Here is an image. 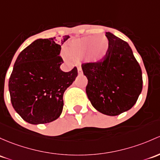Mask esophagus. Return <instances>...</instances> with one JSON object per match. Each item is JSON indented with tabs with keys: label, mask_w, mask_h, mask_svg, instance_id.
<instances>
[{
	"label": "esophagus",
	"mask_w": 160,
	"mask_h": 160,
	"mask_svg": "<svg viewBox=\"0 0 160 160\" xmlns=\"http://www.w3.org/2000/svg\"><path fill=\"white\" fill-rule=\"evenodd\" d=\"M77 71H78V73H80V74H81V73H83V71H82V68L80 67H77Z\"/></svg>",
	"instance_id": "obj_1"
}]
</instances>
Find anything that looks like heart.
Masks as SVG:
<instances>
[{
	"instance_id": "heart-1",
	"label": "heart",
	"mask_w": 160,
	"mask_h": 160,
	"mask_svg": "<svg viewBox=\"0 0 160 160\" xmlns=\"http://www.w3.org/2000/svg\"><path fill=\"white\" fill-rule=\"evenodd\" d=\"M110 42L105 35L84 37L70 41L64 48L67 60L79 61L86 59L93 64L100 63L108 53Z\"/></svg>"
}]
</instances>
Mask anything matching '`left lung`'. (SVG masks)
Segmentation results:
<instances>
[{"mask_svg": "<svg viewBox=\"0 0 160 160\" xmlns=\"http://www.w3.org/2000/svg\"><path fill=\"white\" fill-rule=\"evenodd\" d=\"M108 53L100 63L82 64L86 93L97 111L117 116L130 110L142 89V70L128 43L110 32Z\"/></svg>", "mask_w": 160, "mask_h": 160, "instance_id": "8db88e82", "label": "left lung"}]
</instances>
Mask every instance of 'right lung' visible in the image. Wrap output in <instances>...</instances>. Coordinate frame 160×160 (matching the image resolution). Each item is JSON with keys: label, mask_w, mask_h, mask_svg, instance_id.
Listing matches in <instances>:
<instances>
[{"label": "right lung", "mask_w": 160, "mask_h": 160, "mask_svg": "<svg viewBox=\"0 0 160 160\" xmlns=\"http://www.w3.org/2000/svg\"><path fill=\"white\" fill-rule=\"evenodd\" d=\"M68 38L34 40L15 61L8 83L11 101L29 123H48L61 114L63 93L77 77V67L69 72L60 68L63 63L59 56L61 45Z\"/></svg>", "instance_id": "right-lung-1"}]
</instances>
